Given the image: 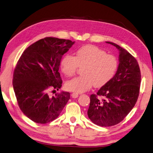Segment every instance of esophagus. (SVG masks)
<instances>
[{"instance_id":"esophagus-1","label":"esophagus","mask_w":153,"mask_h":153,"mask_svg":"<svg viewBox=\"0 0 153 153\" xmlns=\"http://www.w3.org/2000/svg\"><path fill=\"white\" fill-rule=\"evenodd\" d=\"M71 96H72L73 98L75 99V98H77L78 97H79V94H78L77 93H73V94H71Z\"/></svg>"}]
</instances>
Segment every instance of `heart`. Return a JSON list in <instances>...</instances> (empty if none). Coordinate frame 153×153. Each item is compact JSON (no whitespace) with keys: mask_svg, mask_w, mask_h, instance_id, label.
Returning a JSON list of instances; mask_svg holds the SVG:
<instances>
[{"mask_svg":"<svg viewBox=\"0 0 153 153\" xmlns=\"http://www.w3.org/2000/svg\"><path fill=\"white\" fill-rule=\"evenodd\" d=\"M79 67H84L82 76L74 78L66 83L69 91L82 93L90 89L93 85L100 88L112 79L118 68L116 57L108 54L97 47L88 45L79 48L75 56L66 54L61 61V69L66 76L75 74Z\"/></svg>","mask_w":153,"mask_h":153,"instance_id":"heart-1","label":"heart"}]
</instances>
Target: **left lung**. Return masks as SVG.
<instances>
[{"mask_svg":"<svg viewBox=\"0 0 153 153\" xmlns=\"http://www.w3.org/2000/svg\"><path fill=\"white\" fill-rule=\"evenodd\" d=\"M106 43L120 51V64L112 79L100 88L96 95L90 96L88 117L100 126H114L124 120L135 106L141 84L140 69L136 58L118 45Z\"/></svg>","mask_w":153,"mask_h":153,"instance_id":"obj_1","label":"left lung"}]
</instances>
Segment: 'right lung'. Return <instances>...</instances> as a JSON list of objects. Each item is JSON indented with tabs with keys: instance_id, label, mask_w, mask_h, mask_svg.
Returning <instances> with one entry per match:
<instances>
[{
	"instance_id": "obj_1",
	"label": "right lung",
	"mask_w": 153,
	"mask_h": 153,
	"mask_svg": "<svg viewBox=\"0 0 153 153\" xmlns=\"http://www.w3.org/2000/svg\"><path fill=\"white\" fill-rule=\"evenodd\" d=\"M74 42L45 38L27 48L17 62L13 76L15 94L21 110L37 123L56 119L70 99L69 92L50 96L48 91L61 88V59Z\"/></svg>"
}]
</instances>
